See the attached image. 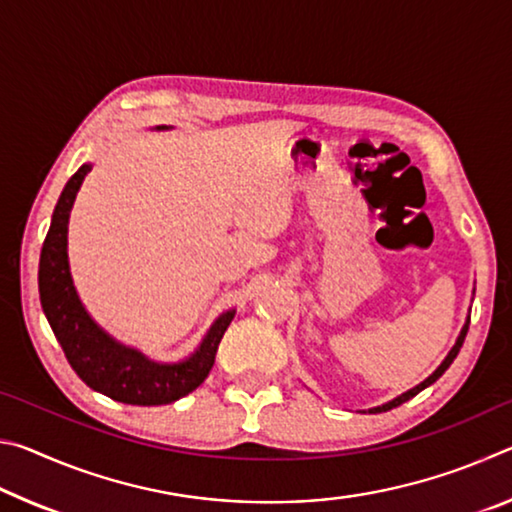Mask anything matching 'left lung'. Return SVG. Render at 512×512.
<instances>
[{
    "label": "left lung",
    "mask_w": 512,
    "mask_h": 512,
    "mask_svg": "<svg viewBox=\"0 0 512 512\" xmlns=\"http://www.w3.org/2000/svg\"><path fill=\"white\" fill-rule=\"evenodd\" d=\"M467 327H470V316H467V320H465V325H463V329H461V334H458V339H456V343H454V348L449 350V354L445 357V361L440 363V366L431 372V375L422 381V384H418L415 388H411V391H406V393H402L400 397H395V400H391V402H386V404H381V406H375V409H370V413H381V411H391V409H395V406H400V404H404V402H409L411 397H415L418 395L420 391H424V388L427 386H431L433 381L436 379H440L443 377V372L452 366V361L456 359V354L461 352V348H463V341H465V334H467Z\"/></svg>",
    "instance_id": "8db88e82"
}]
</instances>
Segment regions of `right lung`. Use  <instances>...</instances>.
<instances>
[{
	"instance_id": "obj_1",
	"label": "right lung",
	"mask_w": 512,
	"mask_h": 512,
	"mask_svg": "<svg viewBox=\"0 0 512 512\" xmlns=\"http://www.w3.org/2000/svg\"><path fill=\"white\" fill-rule=\"evenodd\" d=\"M164 128L167 126H158V131H164ZM90 169L92 164H83L67 180L56 210L51 214V225L45 244H42L38 268L42 311L54 329L69 366L92 391H99L108 395L110 400L124 404H171L196 391L210 375L216 350H219L225 329L235 318V309L216 318L198 350L178 363L151 361L140 350L128 348V345L112 339L108 332H103L79 300L67 259L69 212H72L74 198Z\"/></svg>"
}]
</instances>
